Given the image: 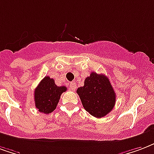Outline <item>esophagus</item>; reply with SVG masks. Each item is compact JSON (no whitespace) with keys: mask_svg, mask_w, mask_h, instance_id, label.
<instances>
[{"mask_svg":"<svg viewBox=\"0 0 154 154\" xmlns=\"http://www.w3.org/2000/svg\"><path fill=\"white\" fill-rule=\"evenodd\" d=\"M69 87H70V89H71L72 91H75L76 88H77L76 82H70V84H69Z\"/></svg>","mask_w":154,"mask_h":154,"instance_id":"34e87169","label":"esophagus"}]
</instances>
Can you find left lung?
Wrapping results in <instances>:
<instances>
[{
    "mask_svg": "<svg viewBox=\"0 0 154 154\" xmlns=\"http://www.w3.org/2000/svg\"><path fill=\"white\" fill-rule=\"evenodd\" d=\"M86 111L95 118L104 117L112 111L116 94L109 78L103 74L92 72L84 82V86L77 90Z\"/></svg>",
    "mask_w": 154,
    "mask_h": 154,
    "instance_id": "8db88e82",
    "label": "left lung"
}]
</instances>
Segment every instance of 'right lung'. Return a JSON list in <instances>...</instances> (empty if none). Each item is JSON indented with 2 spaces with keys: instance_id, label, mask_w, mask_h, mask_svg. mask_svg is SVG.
I'll return each instance as SVG.
<instances>
[{
  "instance_id": "right-lung-1",
  "label": "right lung",
  "mask_w": 154,
  "mask_h": 154,
  "mask_svg": "<svg viewBox=\"0 0 154 154\" xmlns=\"http://www.w3.org/2000/svg\"><path fill=\"white\" fill-rule=\"evenodd\" d=\"M66 91V86H57L53 78L45 77L34 91L36 108L41 112L51 113L56 109L61 94Z\"/></svg>"
}]
</instances>
